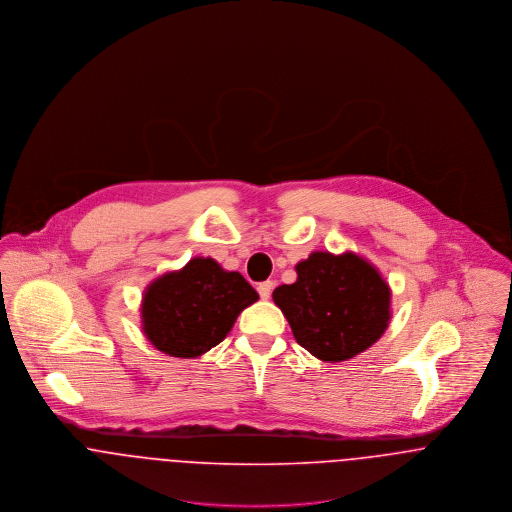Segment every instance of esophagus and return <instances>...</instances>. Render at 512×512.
<instances>
[{
  "label": "esophagus",
  "instance_id": "esophagus-1",
  "mask_svg": "<svg viewBox=\"0 0 512 512\" xmlns=\"http://www.w3.org/2000/svg\"><path fill=\"white\" fill-rule=\"evenodd\" d=\"M257 290H259V296L263 300H267L271 296V292H273V283L271 281H263V283L257 284Z\"/></svg>",
  "mask_w": 512,
  "mask_h": 512
}]
</instances>
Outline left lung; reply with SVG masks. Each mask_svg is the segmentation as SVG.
Listing matches in <instances>:
<instances>
[{"instance_id":"1","label":"left lung","mask_w":512,"mask_h":512,"mask_svg":"<svg viewBox=\"0 0 512 512\" xmlns=\"http://www.w3.org/2000/svg\"><path fill=\"white\" fill-rule=\"evenodd\" d=\"M296 283L273 290L294 340L322 361H347L383 336L391 290L365 259L312 253L296 265Z\"/></svg>"}]
</instances>
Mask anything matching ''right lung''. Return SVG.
Here are the masks:
<instances>
[{"instance_id":"right-lung-1","label":"right lung","mask_w":512,"mask_h":512,"mask_svg":"<svg viewBox=\"0 0 512 512\" xmlns=\"http://www.w3.org/2000/svg\"><path fill=\"white\" fill-rule=\"evenodd\" d=\"M257 298L239 273L224 271L214 259L196 257L147 288L143 332L167 355L198 357L224 340L239 312Z\"/></svg>"}]
</instances>
